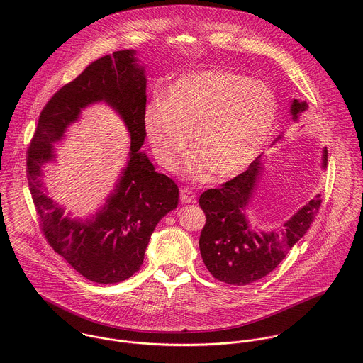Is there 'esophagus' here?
<instances>
[{"instance_id": "esophagus-1", "label": "esophagus", "mask_w": 363, "mask_h": 363, "mask_svg": "<svg viewBox=\"0 0 363 363\" xmlns=\"http://www.w3.org/2000/svg\"><path fill=\"white\" fill-rule=\"evenodd\" d=\"M180 201L184 204H191L196 203V194L194 191H191L189 187H183L180 190Z\"/></svg>"}]
</instances>
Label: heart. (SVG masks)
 Masks as SVG:
<instances>
[{
  "label": "heart",
  "mask_w": 363,
  "mask_h": 363,
  "mask_svg": "<svg viewBox=\"0 0 363 363\" xmlns=\"http://www.w3.org/2000/svg\"><path fill=\"white\" fill-rule=\"evenodd\" d=\"M277 120V96L257 79L229 71H197L176 79L166 99L155 96L144 127L156 160L174 169L191 143L184 172L204 180L211 172L230 179L250 166L268 143Z\"/></svg>",
  "instance_id": "heart-1"
}]
</instances>
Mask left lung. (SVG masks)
Masks as SVG:
<instances>
[{
    "instance_id": "1",
    "label": "left lung",
    "mask_w": 363,
    "mask_h": 363,
    "mask_svg": "<svg viewBox=\"0 0 363 363\" xmlns=\"http://www.w3.org/2000/svg\"><path fill=\"white\" fill-rule=\"evenodd\" d=\"M306 108V102L294 99L292 118L296 121L299 113ZM261 164L259 156L246 172L218 189H209L200 197V207L207 218L200 236L201 257L212 277L225 284L247 285L269 274L303 238L321 206L317 194L285 222L281 230L252 229L245 211L256 189ZM325 164L327 150L323 152V166Z\"/></svg>"
}]
</instances>
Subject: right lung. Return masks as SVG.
I'll return each instance as SVG.
<instances>
[{"instance_id": "add662e5", "label": "right lung", "mask_w": 363, "mask_h": 363, "mask_svg": "<svg viewBox=\"0 0 363 363\" xmlns=\"http://www.w3.org/2000/svg\"><path fill=\"white\" fill-rule=\"evenodd\" d=\"M134 50H120L91 62L43 107L26 152V176L40 228L49 245L77 272L96 284H116L134 275L157 222L177 207L179 189L138 152L147 135V79ZM104 100L125 120L132 138L130 160L106 206L86 223L62 216L43 190L41 166L53 157L52 144L80 108Z\"/></svg>"}]
</instances>
